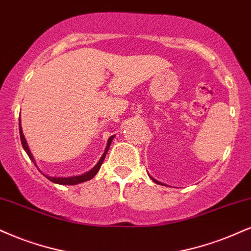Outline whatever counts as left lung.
<instances>
[{"mask_svg":"<svg viewBox=\"0 0 251 251\" xmlns=\"http://www.w3.org/2000/svg\"><path fill=\"white\" fill-rule=\"evenodd\" d=\"M153 181H154L155 183H159V185H160V183H161V182H159V181H158V180H155V179H153Z\"/></svg>","mask_w":251,"mask_h":251,"instance_id":"8db88e82","label":"left lung"}]
</instances>
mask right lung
I'll return each instance as SVG.
<instances>
[{"instance_id": "add662e5", "label": "right lung", "mask_w": 251, "mask_h": 251, "mask_svg": "<svg viewBox=\"0 0 251 251\" xmlns=\"http://www.w3.org/2000/svg\"><path fill=\"white\" fill-rule=\"evenodd\" d=\"M20 137H21V143H22V146H23L24 151H25V152H26V154H28V156L30 158V160H31V161L34 162V164L36 165V161H35L34 156H32V153L30 152L28 144H26L25 138H24V134H23L22 127H21V120H20ZM113 138H114V135H112V137L108 138V140H107V145H106V149H105L104 154L101 155V158H100V159H99L98 164H97V165L95 166V167L92 168L91 171L87 172V173H84V174H81V175H77V176H69V177L49 176V175H45V174H44V175H45V177H47V179H49V180L51 181V182H53V183H58V185H78V183L85 182V181L91 180L92 177L95 176V175H96L97 173H98V171L100 170V166H101L102 162H104V159H105V156H106V153H107L108 149H110V145H111V143H112ZM36 166H37V165H36Z\"/></svg>"}]
</instances>
